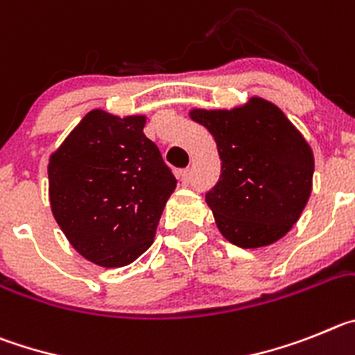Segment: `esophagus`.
I'll list each match as a JSON object with an SVG mask.
<instances>
[{"mask_svg": "<svg viewBox=\"0 0 355 355\" xmlns=\"http://www.w3.org/2000/svg\"><path fill=\"white\" fill-rule=\"evenodd\" d=\"M180 182L184 185H187L191 182V170H189V168H187V170L180 171Z\"/></svg>", "mask_w": 355, "mask_h": 355, "instance_id": "1", "label": "esophagus"}]
</instances>
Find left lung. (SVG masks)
Returning a JSON list of instances; mask_svg holds the SVG:
<instances>
[{"mask_svg": "<svg viewBox=\"0 0 355 355\" xmlns=\"http://www.w3.org/2000/svg\"><path fill=\"white\" fill-rule=\"evenodd\" d=\"M189 116L209 129L221 159V177L205 200L223 237L244 249L285 237L311 194L315 159L304 136L261 97Z\"/></svg>", "mask_w": 355, "mask_h": 355, "instance_id": "8db88e82", "label": "left lung"}]
</instances>
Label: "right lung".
<instances>
[{"label":"right lung","mask_w":355,"mask_h":355,"mask_svg":"<svg viewBox=\"0 0 355 355\" xmlns=\"http://www.w3.org/2000/svg\"><path fill=\"white\" fill-rule=\"evenodd\" d=\"M146 116L94 110L49 157L51 210L81 257L132 263L152 245L177 178L143 132Z\"/></svg>","instance_id":"obj_1"}]
</instances>
